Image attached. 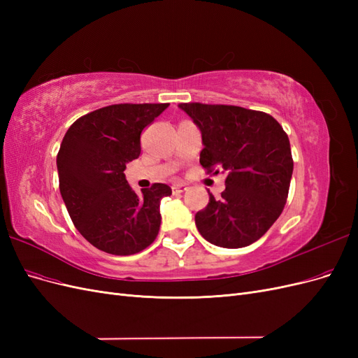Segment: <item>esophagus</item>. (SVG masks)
<instances>
[{
	"label": "esophagus",
	"mask_w": 358,
	"mask_h": 358,
	"mask_svg": "<svg viewBox=\"0 0 358 358\" xmlns=\"http://www.w3.org/2000/svg\"><path fill=\"white\" fill-rule=\"evenodd\" d=\"M171 189H173V192H175V194H179V192L187 191V189H188V187H187V185H183V183H178V185H173V187H171Z\"/></svg>",
	"instance_id": "34e87169"
}]
</instances>
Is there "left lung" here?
Returning a JSON list of instances; mask_svg holds the SVG:
<instances>
[{"label": "left lung", "instance_id": "8db88e82", "mask_svg": "<svg viewBox=\"0 0 358 358\" xmlns=\"http://www.w3.org/2000/svg\"><path fill=\"white\" fill-rule=\"evenodd\" d=\"M201 133L200 164L222 169L225 189L196 215L200 234L221 248L258 241L282 213L292 176L289 140L275 117L237 106L183 103ZM215 173H218L216 170Z\"/></svg>", "mask_w": 358, "mask_h": 358}]
</instances>
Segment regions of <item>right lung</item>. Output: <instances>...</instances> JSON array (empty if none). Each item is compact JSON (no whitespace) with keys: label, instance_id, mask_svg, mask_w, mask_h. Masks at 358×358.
<instances>
[{"label":"right lung","instance_id":"obj_1","mask_svg":"<svg viewBox=\"0 0 358 358\" xmlns=\"http://www.w3.org/2000/svg\"><path fill=\"white\" fill-rule=\"evenodd\" d=\"M169 104H113L79 117L57 157L59 191L79 233L100 251L133 255L155 241L159 204L170 196L154 183L137 196L128 185L127 162L140 155V134Z\"/></svg>","mask_w":358,"mask_h":358}]
</instances>
